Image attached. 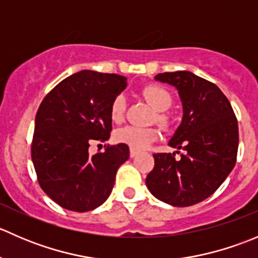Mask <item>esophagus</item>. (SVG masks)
Returning <instances> with one entry per match:
<instances>
[{
    "instance_id": "esophagus-1",
    "label": "esophagus",
    "mask_w": 258,
    "mask_h": 258,
    "mask_svg": "<svg viewBox=\"0 0 258 258\" xmlns=\"http://www.w3.org/2000/svg\"><path fill=\"white\" fill-rule=\"evenodd\" d=\"M139 151H137V150H135V148H130V156H131V157L132 158H134V157H136V156L137 155H139Z\"/></svg>"
}]
</instances>
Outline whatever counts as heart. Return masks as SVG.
I'll list each match as a JSON object with an SVG mask.
<instances>
[{
	"label": "heart",
	"instance_id": "b5f03b06",
	"mask_svg": "<svg viewBox=\"0 0 258 258\" xmlns=\"http://www.w3.org/2000/svg\"><path fill=\"white\" fill-rule=\"evenodd\" d=\"M145 100L157 111L155 119L162 128L167 130L171 126V116L166 111L172 106V95L166 88L158 85H148L142 90ZM126 112V98L122 95L117 96L110 106L111 119L116 123L124 118ZM158 139V131L153 127L144 128L137 126H124L114 132V140L119 144H124L135 150H142Z\"/></svg>",
	"mask_w": 258,
	"mask_h": 258
}]
</instances>
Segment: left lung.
Segmentation results:
<instances>
[{
	"label": "left lung",
	"mask_w": 258,
	"mask_h": 258,
	"mask_svg": "<svg viewBox=\"0 0 258 258\" xmlns=\"http://www.w3.org/2000/svg\"><path fill=\"white\" fill-rule=\"evenodd\" d=\"M178 90L183 118L170 141L176 153H155V167L146 184L160 201L177 207L210 197L235 167L238 123L222 91L188 71L163 72L155 77Z\"/></svg>",
	"instance_id": "left-lung-1"
}]
</instances>
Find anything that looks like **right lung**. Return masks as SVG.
I'll use <instances>...</instances> for the list:
<instances>
[{
	"instance_id": "obj_1",
	"label": "right lung",
	"mask_w": 258,
	"mask_h": 258,
	"mask_svg": "<svg viewBox=\"0 0 258 258\" xmlns=\"http://www.w3.org/2000/svg\"><path fill=\"white\" fill-rule=\"evenodd\" d=\"M126 86L123 76L83 70L54 86L41 102L31 157L41 188L63 209L87 212L101 206L128 160L124 144L88 153L91 144L110 139V106Z\"/></svg>"
}]
</instances>
